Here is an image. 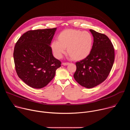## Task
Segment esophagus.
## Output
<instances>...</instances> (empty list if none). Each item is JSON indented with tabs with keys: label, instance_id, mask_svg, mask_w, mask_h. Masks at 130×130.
I'll use <instances>...</instances> for the list:
<instances>
[{
	"label": "esophagus",
	"instance_id": "esophagus-1",
	"mask_svg": "<svg viewBox=\"0 0 130 130\" xmlns=\"http://www.w3.org/2000/svg\"><path fill=\"white\" fill-rule=\"evenodd\" d=\"M69 64V63H62V65H64V66H66V65H68Z\"/></svg>",
	"mask_w": 130,
	"mask_h": 130
}]
</instances>
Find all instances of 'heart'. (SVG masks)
<instances>
[{"instance_id": "obj_1", "label": "heart", "mask_w": 130, "mask_h": 130, "mask_svg": "<svg viewBox=\"0 0 130 130\" xmlns=\"http://www.w3.org/2000/svg\"><path fill=\"white\" fill-rule=\"evenodd\" d=\"M93 44V38L90 33L77 29H66L61 32L57 41H53L51 45L54 56L60 59L66 53L75 61L86 58L90 53Z\"/></svg>"}]
</instances>
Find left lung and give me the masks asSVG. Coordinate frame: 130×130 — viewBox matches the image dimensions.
<instances>
[{
  "mask_svg": "<svg viewBox=\"0 0 130 130\" xmlns=\"http://www.w3.org/2000/svg\"><path fill=\"white\" fill-rule=\"evenodd\" d=\"M92 49L88 56L76 63L73 77L81 86L90 88L101 84L107 78L115 60L113 45L108 37L93 30Z\"/></svg>",
  "mask_w": 130,
  "mask_h": 130,
  "instance_id": "left-lung-1",
  "label": "left lung"
}]
</instances>
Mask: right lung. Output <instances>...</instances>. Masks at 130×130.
<instances>
[{"mask_svg":"<svg viewBox=\"0 0 130 130\" xmlns=\"http://www.w3.org/2000/svg\"><path fill=\"white\" fill-rule=\"evenodd\" d=\"M57 28L30 30L16 42L13 57L17 75L34 88L46 86L61 62L52 54L50 44Z\"/></svg>","mask_w":130,"mask_h":130,"instance_id":"right-lung-1","label":"right lung"}]
</instances>
